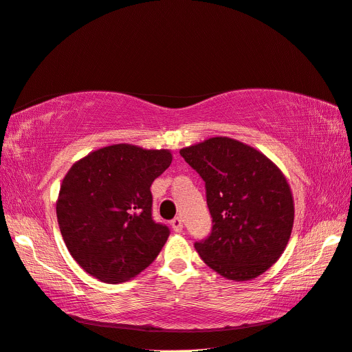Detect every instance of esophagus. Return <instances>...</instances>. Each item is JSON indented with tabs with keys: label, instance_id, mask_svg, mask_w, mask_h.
Segmentation results:
<instances>
[{
	"label": "esophagus",
	"instance_id": "34e87169",
	"mask_svg": "<svg viewBox=\"0 0 352 352\" xmlns=\"http://www.w3.org/2000/svg\"><path fill=\"white\" fill-rule=\"evenodd\" d=\"M170 226H173L174 232H182L183 230V219L175 217L173 221H170Z\"/></svg>",
	"mask_w": 352,
	"mask_h": 352
}]
</instances>
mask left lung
I'll return each mask as SVG.
<instances>
[{
  "label": "left lung",
  "mask_w": 352,
  "mask_h": 352,
  "mask_svg": "<svg viewBox=\"0 0 352 352\" xmlns=\"http://www.w3.org/2000/svg\"><path fill=\"white\" fill-rule=\"evenodd\" d=\"M205 182L210 236L201 258L228 279L248 281L281 257L294 221L293 195L272 160L247 144L215 137L179 150Z\"/></svg>",
  "instance_id": "8db88e82"
}]
</instances>
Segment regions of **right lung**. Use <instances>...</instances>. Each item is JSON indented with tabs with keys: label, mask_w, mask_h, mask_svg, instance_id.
<instances>
[{
	"label": "right lung",
	"mask_w": 352,
	"mask_h": 352,
	"mask_svg": "<svg viewBox=\"0 0 352 352\" xmlns=\"http://www.w3.org/2000/svg\"><path fill=\"white\" fill-rule=\"evenodd\" d=\"M170 162L169 150L114 144L71 166L56 215L69 254L87 274L119 284L155 262L169 229L153 220L150 187Z\"/></svg>",
	"instance_id": "obj_1"
}]
</instances>
